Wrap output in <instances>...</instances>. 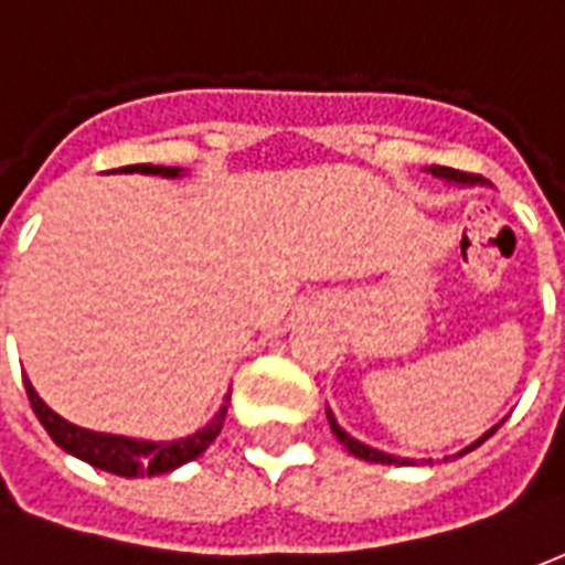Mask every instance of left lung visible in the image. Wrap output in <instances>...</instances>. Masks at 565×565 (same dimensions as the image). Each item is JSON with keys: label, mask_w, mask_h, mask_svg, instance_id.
Returning <instances> with one entry per match:
<instances>
[{"label": "left lung", "mask_w": 565, "mask_h": 565, "mask_svg": "<svg viewBox=\"0 0 565 565\" xmlns=\"http://www.w3.org/2000/svg\"><path fill=\"white\" fill-rule=\"evenodd\" d=\"M429 172L436 174V178H441V181H454V184H462V186L481 184V181H478V174L457 172V169H448V166H429ZM327 417H330V426H332V433H335V438H339V441H342L344 448L351 450L354 457H360V460L387 462V466H391V462H393V466H415V460H405V457H393V454H384V450H379V448H369V445H363V441H356L354 436H348L342 426L335 424V417H332L330 408H327ZM497 429H499V424L493 426V429H487V433L481 438H475L469 448H462L460 454H454V457H462V454H469V450H475V448H478V445H484L487 438L493 436ZM445 460H450V457H445ZM429 462H433V460H429Z\"/></svg>", "instance_id": "obj_1"}]
</instances>
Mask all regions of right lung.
I'll return each mask as SVG.
<instances>
[{"mask_svg":"<svg viewBox=\"0 0 565 565\" xmlns=\"http://www.w3.org/2000/svg\"><path fill=\"white\" fill-rule=\"evenodd\" d=\"M117 172H141V174H162V178H178L181 169L174 166H150V162H139V166H124ZM26 396L35 417L42 420L47 429V436L54 438L60 448L78 457V460L90 462L103 472L120 475V478H145V475H166L184 466V462L196 460L199 454H205L211 441L217 438L226 417V403L230 396H223V405L217 415L211 417L209 424L196 429L193 436L174 438V441H145V438H127V436H111V433H93L84 426L68 424L66 417H60L42 403V396L35 393L30 379H23Z\"/></svg>","mask_w":565,"mask_h":565,"instance_id":"obj_1","label":"right lung"}]
</instances>
